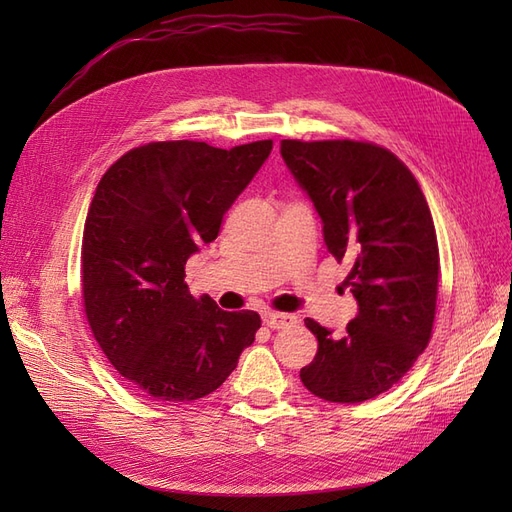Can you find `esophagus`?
Masks as SVG:
<instances>
[{
  "mask_svg": "<svg viewBox=\"0 0 512 512\" xmlns=\"http://www.w3.org/2000/svg\"><path fill=\"white\" fill-rule=\"evenodd\" d=\"M262 320H265L269 329H284V327H288V324L297 322V316L280 314V312H265V314H262Z\"/></svg>",
  "mask_w": 512,
  "mask_h": 512,
  "instance_id": "34e87169",
  "label": "esophagus"
}]
</instances>
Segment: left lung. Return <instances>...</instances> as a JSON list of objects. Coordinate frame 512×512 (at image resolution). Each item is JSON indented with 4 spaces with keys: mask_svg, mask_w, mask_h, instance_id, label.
I'll list each match as a JSON object with an SVG mask.
<instances>
[{
    "mask_svg": "<svg viewBox=\"0 0 512 512\" xmlns=\"http://www.w3.org/2000/svg\"><path fill=\"white\" fill-rule=\"evenodd\" d=\"M294 181L312 200L327 250L352 265L344 286L359 305L346 335L305 327L318 339L301 369L309 393L335 404L389 391L431 337L440 254L427 200L389 149L359 141H282Z\"/></svg>",
    "mask_w": 512,
    "mask_h": 512,
    "instance_id": "obj_1",
    "label": "left lung"
}]
</instances>
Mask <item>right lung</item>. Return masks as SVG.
<instances>
[{
    "label": "right lung",
    "instance_id": "right-lung-1",
    "mask_svg": "<svg viewBox=\"0 0 512 512\" xmlns=\"http://www.w3.org/2000/svg\"><path fill=\"white\" fill-rule=\"evenodd\" d=\"M273 141L136 147L100 179L83 232V301L106 359L134 389L179 404L220 389L260 316L194 299L185 262L218 237L224 213Z\"/></svg>",
    "mask_w": 512,
    "mask_h": 512
}]
</instances>
